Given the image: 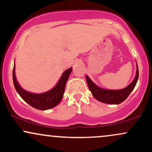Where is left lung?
I'll list each match as a JSON object with an SVG mask.
<instances>
[{"instance_id":"obj_1","label":"left lung","mask_w":152,"mask_h":152,"mask_svg":"<svg viewBox=\"0 0 152 152\" xmlns=\"http://www.w3.org/2000/svg\"><path fill=\"white\" fill-rule=\"evenodd\" d=\"M138 77L139 69L138 66H137L136 77H135L134 80H133L132 83L125 87V88L119 90H109L102 89L100 87L97 86L95 84L92 83V81L88 77V76H86V80L89 89H90L92 95H93V97L95 99H97L98 101L103 103L117 104H120L123 101L125 100L130 93L132 92V90H134L137 83Z\"/></svg>"}]
</instances>
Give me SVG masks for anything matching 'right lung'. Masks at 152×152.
Listing matches in <instances>:
<instances>
[{"instance_id":"add662e5","label":"right lung","mask_w":152,"mask_h":152,"mask_svg":"<svg viewBox=\"0 0 152 152\" xmlns=\"http://www.w3.org/2000/svg\"><path fill=\"white\" fill-rule=\"evenodd\" d=\"M72 72V67L64 72L60 80L54 88L42 94H33L27 92L19 85L15 75V65L12 70V80L16 91L19 95L33 107L40 110H46L58 105L63 97L65 85Z\"/></svg>"}]
</instances>
